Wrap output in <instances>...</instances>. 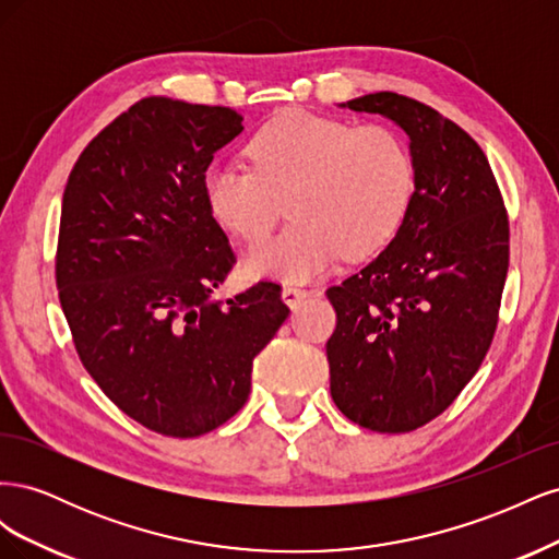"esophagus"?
<instances>
[{
    "label": "esophagus",
    "mask_w": 559,
    "mask_h": 559,
    "mask_svg": "<svg viewBox=\"0 0 559 559\" xmlns=\"http://www.w3.org/2000/svg\"><path fill=\"white\" fill-rule=\"evenodd\" d=\"M308 296H310L308 289H300V286H294V284H284V289H282V300H284L289 308H296L298 302H300L302 298H308Z\"/></svg>",
    "instance_id": "1"
}]
</instances>
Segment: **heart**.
<instances>
[{
    "mask_svg": "<svg viewBox=\"0 0 559 559\" xmlns=\"http://www.w3.org/2000/svg\"><path fill=\"white\" fill-rule=\"evenodd\" d=\"M249 158L253 167L212 165L205 200L218 224L257 242L289 198L294 222L247 253L253 277L308 282L343 253L366 259L392 242L413 198L408 144L382 123L289 111L253 134Z\"/></svg>",
    "mask_w": 559,
    "mask_h": 559,
    "instance_id": "obj_1",
    "label": "heart"
}]
</instances>
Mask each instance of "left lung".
Instances as JSON below:
<instances>
[{"instance_id": "1", "label": "left lung", "mask_w": 559, "mask_h": 559, "mask_svg": "<svg viewBox=\"0 0 559 559\" xmlns=\"http://www.w3.org/2000/svg\"><path fill=\"white\" fill-rule=\"evenodd\" d=\"M411 138L415 191L396 238L326 292L331 396L370 431L425 427L478 373L509 273V214L483 148L436 109L396 93L341 105Z\"/></svg>"}]
</instances>
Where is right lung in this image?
<instances>
[{
	"mask_svg": "<svg viewBox=\"0 0 559 559\" xmlns=\"http://www.w3.org/2000/svg\"><path fill=\"white\" fill-rule=\"evenodd\" d=\"M242 128L228 107L144 97L83 148L64 186L56 284L79 359L163 436L195 438L238 413L253 357L289 317L275 282L212 298L235 253L205 173Z\"/></svg>",
	"mask_w": 559,
	"mask_h": 559,
	"instance_id": "right-lung-1",
	"label": "right lung"
}]
</instances>
